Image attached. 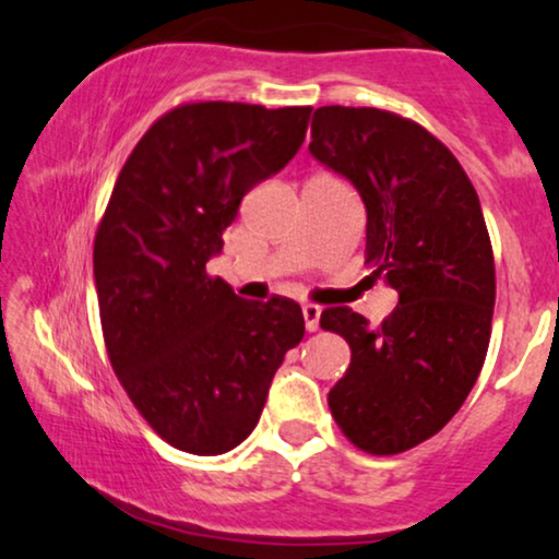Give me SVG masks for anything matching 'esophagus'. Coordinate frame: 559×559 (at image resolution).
<instances>
[{"label":"esophagus","mask_w":559,"mask_h":559,"mask_svg":"<svg viewBox=\"0 0 559 559\" xmlns=\"http://www.w3.org/2000/svg\"><path fill=\"white\" fill-rule=\"evenodd\" d=\"M302 318H305V328H308V333H316L320 328V308L318 305H302Z\"/></svg>","instance_id":"1"}]
</instances>
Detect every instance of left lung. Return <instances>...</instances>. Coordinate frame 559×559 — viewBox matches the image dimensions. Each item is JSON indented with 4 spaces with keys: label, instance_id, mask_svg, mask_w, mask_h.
<instances>
[{
    "label": "left lung",
    "instance_id": "8db88e82",
    "mask_svg": "<svg viewBox=\"0 0 559 559\" xmlns=\"http://www.w3.org/2000/svg\"><path fill=\"white\" fill-rule=\"evenodd\" d=\"M310 134V155L361 195L366 264L400 293L379 328L323 310L320 328L350 346L328 404L356 448L404 453L450 423L484 366L496 300L484 213L461 163L415 121L320 106Z\"/></svg>",
    "mask_w": 559,
    "mask_h": 559
}]
</instances>
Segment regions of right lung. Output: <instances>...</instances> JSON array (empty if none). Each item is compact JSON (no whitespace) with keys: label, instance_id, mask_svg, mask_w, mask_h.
<instances>
[{"label":"right lung","instance_id":"right-lung-1","mask_svg":"<svg viewBox=\"0 0 559 559\" xmlns=\"http://www.w3.org/2000/svg\"><path fill=\"white\" fill-rule=\"evenodd\" d=\"M310 106L186 104L121 167L94 243L106 350L159 438L221 455L254 430L272 379L305 335L300 305L243 300L205 264L241 198L302 147Z\"/></svg>","mask_w":559,"mask_h":559}]
</instances>
